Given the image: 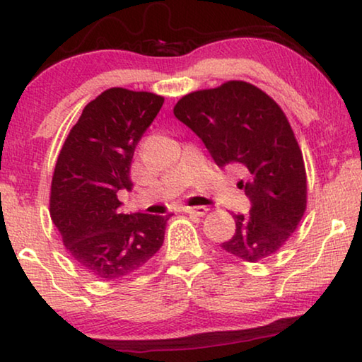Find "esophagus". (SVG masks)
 <instances>
[{"instance_id":"esophagus-1","label":"esophagus","mask_w":362,"mask_h":362,"mask_svg":"<svg viewBox=\"0 0 362 362\" xmlns=\"http://www.w3.org/2000/svg\"><path fill=\"white\" fill-rule=\"evenodd\" d=\"M208 208H206V206H197V208H185V212L187 214H193V216H199V217H203V216H206L208 214Z\"/></svg>"}]
</instances>
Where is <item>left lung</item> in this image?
<instances>
[{
    "label": "left lung",
    "mask_w": 362,
    "mask_h": 362,
    "mask_svg": "<svg viewBox=\"0 0 362 362\" xmlns=\"http://www.w3.org/2000/svg\"><path fill=\"white\" fill-rule=\"evenodd\" d=\"M175 117L190 127L219 168L237 165L248 214H233L235 235L221 246L248 262L271 257L288 242L306 211V169L291 125L266 91L243 80L192 91Z\"/></svg>",
    "instance_id": "8db88e82"
}]
</instances>
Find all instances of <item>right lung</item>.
I'll list each match as a JSON object with an SVG mask.
<instances>
[{
	"label": "right lung",
	"instance_id": "obj_1",
	"mask_svg": "<svg viewBox=\"0 0 362 362\" xmlns=\"http://www.w3.org/2000/svg\"><path fill=\"white\" fill-rule=\"evenodd\" d=\"M164 98L114 87L83 107L57 156L49 216L67 253L101 280L141 271L164 243L168 216L122 214L117 193L130 190V164Z\"/></svg>",
	"mask_w": 362,
	"mask_h": 362
}]
</instances>
